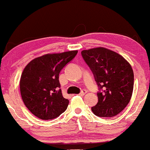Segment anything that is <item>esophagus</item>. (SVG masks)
Returning a JSON list of instances; mask_svg holds the SVG:
<instances>
[{"instance_id": "obj_1", "label": "esophagus", "mask_w": 150, "mask_h": 150, "mask_svg": "<svg viewBox=\"0 0 150 150\" xmlns=\"http://www.w3.org/2000/svg\"><path fill=\"white\" fill-rule=\"evenodd\" d=\"M86 93H87V91L86 90H83L82 92L80 93L79 95V96H84V95L86 94Z\"/></svg>"}]
</instances>
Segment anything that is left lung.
Wrapping results in <instances>:
<instances>
[{"mask_svg": "<svg viewBox=\"0 0 150 150\" xmlns=\"http://www.w3.org/2000/svg\"><path fill=\"white\" fill-rule=\"evenodd\" d=\"M81 54L99 87L98 101L92 111L99 117H112L121 112L131 99L134 72L121 55L105 47L83 50Z\"/></svg>", "mask_w": 150, "mask_h": 150, "instance_id": "8db88e82", "label": "left lung"}]
</instances>
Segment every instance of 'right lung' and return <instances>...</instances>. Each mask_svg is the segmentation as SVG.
Here are the masks:
<instances>
[{
	"label": "right lung",
	"instance_id": "right-lung-1",
	"mask_svg": "<svg viewBox=\"0 0 150 150\" xmlns=\"http://www.w3.org/2000/svg\"><path fill=\"white\" fill-rule=\"evenodd\" d=\"M77 53L74 50L45 54L33 59L24 68L20 80L21 97L36 117L54 119L67 108L69 100L63 96L58 78L61 69Z\"/></svg>",
	"mask_w": 150,
	"mask_h": 150
}]
</instances>
